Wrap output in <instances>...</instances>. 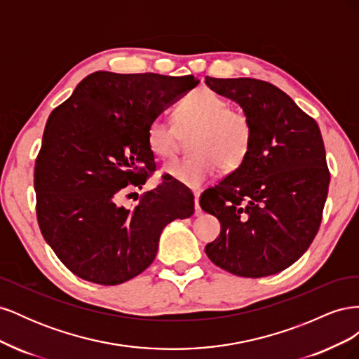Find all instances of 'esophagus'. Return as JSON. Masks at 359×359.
<instances>
[{
	"label": "esophagus",
	"instance_id": "34e87169",
	"mask_svg": "<svg viewBox=\"0 0 359 359\" xmlns=\"http://www.w3.org/2000/svg\"><path fill=\"white\" fill-rule=\"evenodd\" d=\"M194 214L196 215H201L202 214V210L199 206V191H194Z\"/></svg>",
	"mask_w": 359,
	"mask_h": 359
}]
</instances>
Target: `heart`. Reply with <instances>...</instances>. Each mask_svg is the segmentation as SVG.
Segmentation results:
<instances>
[{
  "label": "heart",
  "instance_id": "obj_1",
  "mask_svg": "<svg viewBox=\"0 0 359 359\" xmlns=\"http://www.w3.org/2000/svg\"><path fill=\"white\" fill-rule=\"evenodd\" d=\"M253 124L248 115L210 88H198L178 103L173 126L156 118L147 128L148 149L158 158H172L182 137H190L191 157L168 163L163 172L184 187L199 189L211 181L220 168L235 170L250 154Z\"/></svg>",
  "mask_w": 359,
  "mask_h": 359
}]
</instances>
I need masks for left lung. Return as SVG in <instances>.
<instances>
[{
	"mask_svg": "<svg viewBox=\"0 0 359 359\" xmlns=\"http://www.w3.org/2000/svg\"><path fill=\"white\" fill-rule=\"evenodd\" d=\"M205 83L240 104L255 132L243 165L202 193L201 208L222 226L205 253L235 276L277 274L307 252L322 222L330 170L319 126L269 82Z\"/></svg>",
	"mask_w": 359,
	"mask_h": 359,
	"instance_id": "left-lung-1",
	"label": "left lung"
}]
</instances>
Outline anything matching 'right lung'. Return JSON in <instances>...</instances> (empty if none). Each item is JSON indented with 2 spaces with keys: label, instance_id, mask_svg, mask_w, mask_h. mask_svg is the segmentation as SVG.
<instances>
[{
  "label": "right lung",
  "instance_id": "right-lung-1",
  "mask_svg": "<svg viewBox=\"0 0 359 359\" xmlns=\"http://www.w3.org/2000/svg\"><path fill=\"white\" fill-rule=\"evenodd\" d=\"M198 83L191 74L95 72L49 115L34 166L37 222L74 276L124 283L153 264L168 223L193 215V194L172 180L133 210L118 201L154 170L148 124Z\"/></svg>",
  "mask_w": 359,
  "mask_h": 359
}]
</instances>
